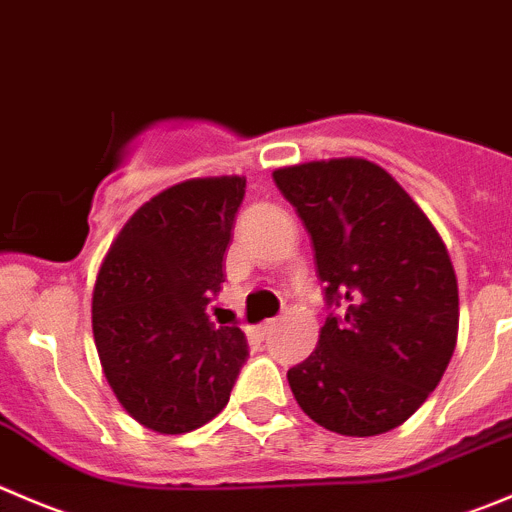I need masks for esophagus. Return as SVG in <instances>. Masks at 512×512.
Segmentation results:
<instances>
[{"label":"esophagus","instance_id":"1","mask_svg":"<svg viewBox=\"0 0 512 512\" xmlns=\"http://www.w3.org/2000/svg\"><path fill=\"white\" fill-rule=\"evenodd\" d=\"M275 327H277V320H265L260 325V332H262V335H270V332L275 330Z\"/></svg>","mask_w":512,"mask_h":512}]
</instances>
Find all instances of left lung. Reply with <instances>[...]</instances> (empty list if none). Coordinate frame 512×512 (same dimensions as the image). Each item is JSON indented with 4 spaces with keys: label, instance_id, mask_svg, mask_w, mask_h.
Listing matches in <instances>:
<instances>
[{
    "label": "left lung",
    "instance_id": "left-lung-1",
    "mask_svg": "<svg viewBox=\"0 0 512 512\" xmlns=\"http://www.w3.org/2000/svg\"><path fill=\"white\" fill-rule=\"evenodd\" d=\"M305 222L330 305L312 355L287 370L317 425L370 438L403 425L458 342V280L443 237L390 172L360 157L272 172Z\"/></svg>",
    "mask_w": 512,
    "mask_h": 512
}]
</instances>
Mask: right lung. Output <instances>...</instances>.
<instances>
[{
  "instance_id": "obj_1",
  "label": "right lung",
  "mask_w": 512,
  "mask_h": 512,
  "mask_svg": "<svg viewBox=\"0 0 512 512\" xmlns=\"http://www.w3.org/2000/svg\"><path fill=\"white\" fill-rule=\"evenodd\" d=\"M242 197L237 175L167 187L124 222L99 267L92 332L104 377L155 433H190L220 415L247 357L245 332L207 315Z\"/></svg>"
}]
</instances>
